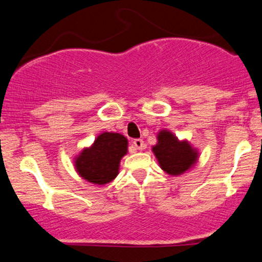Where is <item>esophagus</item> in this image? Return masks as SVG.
Returning <instances> with one entry per match:
<instances>
[{"label":"esophagus","instance_id":"1","mask_svg":"<svg viewBox=\"0 0 262 262\" xmlns=\"http://www.w3.org/2000/svg\"><path fill=\"white\" fill-rule=\"evenodd\" d=\"M133 145L135 146V149H138V150H141V149H144V141H143V139H134L133 140Z\"/></svg>","mask_w":262,"mask_h":262}]
</instances>
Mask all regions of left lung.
Wrapping results in <instances>:
<instances>
[{
	"label": "left lung",
	"mask_w": 262,
	"mask_h": 262,
	"mask_svg": "<svg viewBox=\"0 0 262 262\" xmlns=\"http://www.w3.org/2000/svg\"><path fill=\"white\" fill-rule=\"evenodd\" d=\"M152 152L161 169L172 176L188 171L198 159L197 149L192 148L187 140H179L169 130L159 132L158 143L152 146Z\"/></svg>",
	"instance_id": "8db88e82"
}]
</instances>
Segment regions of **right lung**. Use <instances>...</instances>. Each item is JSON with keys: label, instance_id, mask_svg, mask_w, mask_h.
I'll use <instances>...</instances> for the list:
<instances>
[{"label": "right lung", "instance_id": "1", "mask_svg": "<svg viewBox=\"0 0 262 262\" xmlns=\"http://www.w3.org/2000/svg\"><path fill=\"white\" fill-rule=\"evenodd\" d=\"M127 152L128 140L124 135L104 132L75 158V169L86 181L106 185L118 175L119 162Z\"/></svg>", "mask_w": 262, "mask_h": 262}]
</instances>
